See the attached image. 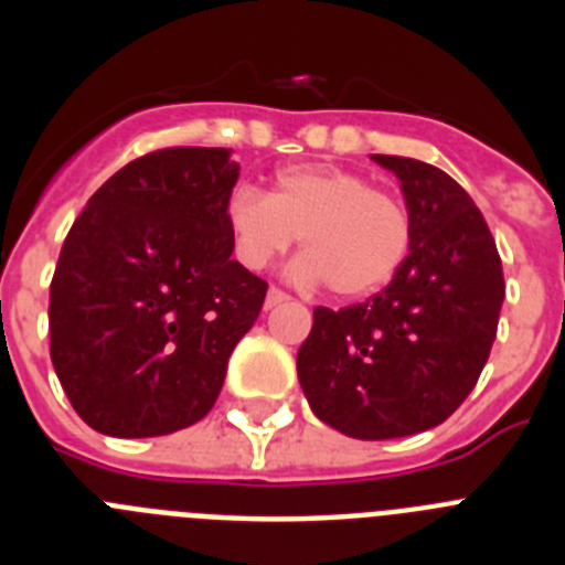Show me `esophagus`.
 I'll return each instance as SVG.
<instances>
[{"instance_id": "34e87169", "label": "esophagus", "mask_w": 565, "mask_h": 565, "mask_svg": "<svg viewBox=\"0 0 565 565\" xmlns=\"http://www.w3.org/2000/svg\"><path fill=\"white\" fill-rule=\"evenodd\" d=\"M288 294L282 291V288H277V286H271L268 288V297H266V308H274V306H282V302H288Z\"/></svg>"}]
</instances>
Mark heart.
I'll list each match as a JSON object with an SVG mask.
<instances>
[{
    "mask_svg": "<svg viewBox=\"0 0 565 565\" xmlns=\"http://www.w3.org/2000/svg\"><path fill=\"white\" fill-rule=\"evenodd\" d=\"M234 254L263 271L302 237L291 266L297 282H326L342 297H364L391 282L407 259L411 214L396 194L333 167L282 169L271 194L239 183L226 201Z\"/></svg>",
    "mask_w": 565,
    "mask_h": 565,
    "instance_id": "heart-1",
    "label": "heart"
}]
</instances>
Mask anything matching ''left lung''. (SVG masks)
<instances>
[{
	"label": "left lung",
	"mask_w": 565,
	"mask_h": 565,
	"mask_svg": "<svg viewBox=\"0 0 565 565\" xmlns=\"http://www.w3.org/2000/svg\"><path fill=\"white\" fill-rule=\"evenodd\" d=\"M373 161L402 181L411 254L367 302L313 308L297 353L313 416L362 441L447 422L481 376L507 297L495 237L450 174L402 154Z\"/></svg>",
	"instance_id": "left-lung-1"
}]
</instances>
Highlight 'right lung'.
<instances>
[{
	"label": "right lung",
	"mask_w": 565,
	"mask_h": 565,
	"mask_svg": "<svg viewBox=\"0 0 565 565\" xmlns=\"http://www.w3.org/2000/svg\"><path fill=\"white\" fill-rule=\"evenodd\" d=\"M232 149L167 147L89 198L50 282V359L73 411L104 436L192 427L221 396L268 282L232 259Z\"/></svg>",
	"instance_id": "1"
}]
</instances>
